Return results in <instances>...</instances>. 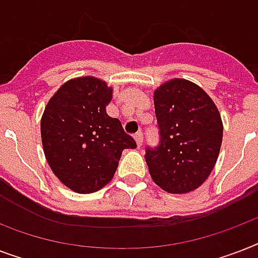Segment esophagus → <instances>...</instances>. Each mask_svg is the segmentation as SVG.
I'll return each mask as SVG.
<instances>
[{
    "label": "esophagus",
    "instance_id": "1",
    "mask_svg": "<svg viewBox=\"0 0 258 258\" xmlns=\"http://www.w3.org/2000/svg\"><path fill=\"white\" fill-rule=\"evenodd\" d=\"M134 139H135V142H137L138 147H141V146L143 145V135H142V133L135 134V135H134Z\"/></svg>",
    "mask_w": 258,
    "mask_h": 258
}]
</instances>
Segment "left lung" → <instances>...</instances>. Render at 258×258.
Segmentation results:
<instances>
[{
  "mask_svg": "<svg viewBox=\"0 0 258 258\" xmlns=\"http://www.w3.org/2000/svg\"><path fill=\"white\" fill-rule=\"evenodd\" d=\"M154 107L161 145L146 151L150 175L171 194L194 191L218 159L224 134L220 111L200 86L176 78L154 91Z\"/></svg>",
  "mask_w": 258,
  "mask_h": 258,
  "instance_id": "left-lung-1",
  "label": "left lung"
}]
</instances>
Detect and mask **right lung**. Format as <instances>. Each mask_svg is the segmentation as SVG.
<instances>
[{
    "mask_svg": "<svg viewBox=\"0 0 258 258\" xmlns=\"http://www.w3.org/2000/svg\"><path fill=\"white\" fill-rule=\"evenodd\" d=\"M112 87L95 76L75 78L54 92L41 116V142L46 162L72 191L89 194L115 175L124 149L137 143L105 107Z\"/></svg>",
    "mask_w": 258,
    "mask_h": 258,
    "instance_id": "add662e5",
    "label": "right lung"
}]
</instances>
